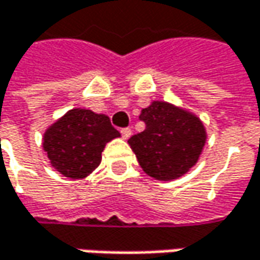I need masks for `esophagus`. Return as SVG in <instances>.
Instances as JSON below:
<instances>
[{
  "label": "esophagus",
  "mask_w": 260,
  "mask_h": 260,
  "mask_svg": "<svg viewBox=\"0 0 260 260\" xmlns=\"http://www.w3.org/2000/svg\"><path fill=\"white\" fill-rule=\"evenodd\" d=\"M120 134H122V137H123L125 140H128L131 135H132V131H131V128H122V129H120Z\"/></svg>",
  "instance_id": "esophagus-1"
}]
</instances>
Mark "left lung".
I'll use <instances>...</instances> for the list:
<instances>
[{"instance_id":"8db88e82","label":"left lung","mask_w":260,"mask_h":260,"mask_svg":"<svg viewBox=\"0 0 260 260\" xmlns=\"http://www.w3.org/2000/svg\"><path fill=\"white\" fill-rule=\"evenodd\" d=\"M146 129L129 143L140 167L150 177L170 181L186 174L205 146L204 123L193 113L165 101H153L141 110Z\"/></svg>"}]
</instances>
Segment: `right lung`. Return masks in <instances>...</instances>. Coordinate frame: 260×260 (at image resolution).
Wrapping results in <instances>:
<instances>
[{"mask_svg":"<svg viewBox=\"0 0 260 260\" xmlns=\"http://www.w3.org/2000/svg\"><path fill=\"white\" fill-rule=\"evenodd\" d=\"M117 137L108 116L73 108L46 129L43 149L56 171L76 180L87 177L101 164L106 144Z\"/></svg>","mask_w":260,"mask_h":260,"instance_id":"obj_1","label":"right lung"}]
</instances>
